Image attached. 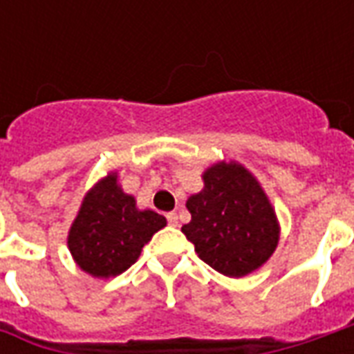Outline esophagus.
I'll return each instance as SVG.
<instances>
[{
    "label": "esophagus",
    "mask_w": 354,
    "mask_h": 354,
    "mask_svg": "<svg viewBox=\"0 0 354 354\" xmlns=\"http://www.w3.org/2000/svg\"><path fill=\"white\" fill-rule=\"evenodd\" d=\"M167 220H169V223L172 227H178V225H180V220H178L176 212H169V214H167Z\"/></svg>",
    "instance_id": "obj_1"
}]
</instances>
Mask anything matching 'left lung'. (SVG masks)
I'll use <instances>...</instances> for the list:
<instances>
[{
	"instance_id": "1",
	"label": "left lung",
	"mask_w": 354,
	"mask_h": 354,
	"mask_svg": "<svg viewBox=\"0 0 354 354\" xmlns=\"http://www.w3.org/2000/svg\"><path fill=\"white\" fill-rule=\"evenodd\" d=\"M203 184L185 201L192 222L182 233L218 273L241 279L258 271L281 239L277 212L258 178L241 162L218 161L203 172Z\"/></svg>"
}]
</instances>
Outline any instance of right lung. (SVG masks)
<instances>
[{"mask_svg":"<svg viewBox=\"0 0 354 354\" xmlns=\"http://www.w3.org/2000/svg\"><path fill=\"white\" fill-rule=\"evenodd\" d=\"M165 225V216L136 207V199L123 192L111 170L85 193L68 231V248L81 271L111 279L138 260L144 245Z\"/></svg>","mask_w":354,"mask_h":354,"instance_id":"1","label":"right lung"}]
</instances>
